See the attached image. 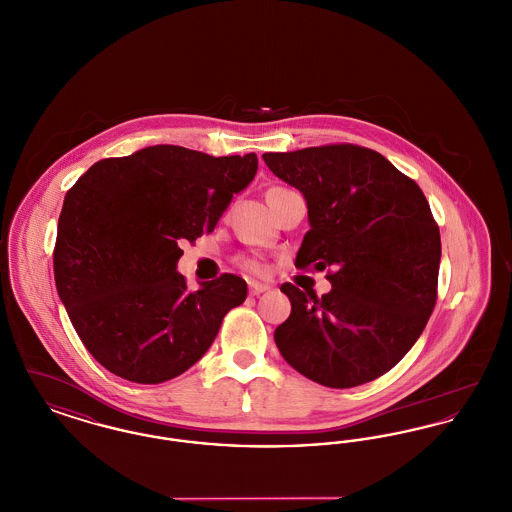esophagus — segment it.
<instances>
[{
    "mask_svg": "<svg viewBox=\"0 0 512 512\" xmlns=\"http://www.w3.org/2000/svg\"><path fill=\"white\" fill-rule=\"evenodd\" d=\"M270 286L263 284V282H257V280H249V292L251 295H259V293L268 292Z\"/></svg>",
    "mask_w": 512,
    "mask_h": 512,
    "instance_id": "34e87169",
    "label": "esophagus"
}]
</instances>
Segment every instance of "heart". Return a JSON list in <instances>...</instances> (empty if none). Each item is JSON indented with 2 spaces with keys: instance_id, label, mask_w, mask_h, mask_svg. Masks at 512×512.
Wrapping results in <instances>:
<instances>
[{
  "instance_id": "heart-1",
  "label": "heart",
  "mask_w": 512,
  "mask_h": 512,
  "mask_svg": "<svg viewBox=\"0 0 512 512\" xmlns=\"http://www.w3.org/2000/svg\"><path fill=\"white\" fill-rule=\"evenodd\" d=\"M247 267L251 268V270H261V265L257 261H247Z\"/></svg>"
}]
</instances>
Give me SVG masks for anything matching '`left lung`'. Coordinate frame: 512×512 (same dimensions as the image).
Masks as SVG:
<instances>
[{"label":"left lung","mask_w":512,"mask_h":512,"mask_svg":"<svg viewBox=\"0 0 512 512\" xmlns=\"http://www.w3.org/2000/svg\"><path fill=\"white\" fill-rule=\"evenodd\" d=\"M263 159L307 201L311 230L295 267L334 268L322 297L280 286L292 313L274 341L288 365L326 388L372 382L409 353L436 305L441 240L430 205L416 182L366 147Z\"/></svg>","instance_id":"1"}]
</instances>
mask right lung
<instances>
[{"label": "right lung", "instance_id": "1", "mask_svg": "<svg viewBox=\"0 0 512 512\" xmlns=\"http://www.w3.org/2000/svg\"><path fill=\"white\" fill-rule=\"evenodd\" d=\"M257 155L211 157L149 146L103 159L65 195L53 251L57 293L99 365L161 384L195 365L242 305L244 278L222 274L190 292L180 240L213 232L257 174Z\"/></svg>", "mask_w": 512, "mask_h": 512}]
</instances>
